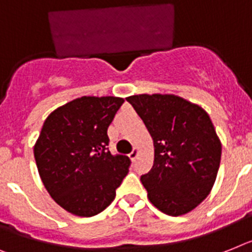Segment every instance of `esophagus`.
<instances>
[{
  "instance_id": "esophagus-1",
  "label": "esophagus",
  "mask_w": 252,
  "mask_h": 252,
  "mask_svg": "<svg viewBox=\"0 0 252 252\" xmlns=\"http://www.w3.org/2000/svg\"><path fill=\"white\" fill-rule=\"evenodd\" d=\"M137 156H138V149H137V147H134V149L132 150V152L129 154L130 160H132V161H134V160L137 158Z\"/></svg>"
}]
</instances>
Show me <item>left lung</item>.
<instances>
[{"label": "left lung", "mask_w": 252, "mask_h": 252, "mask_svg": "<svg viewBox=\"0 0 252 252\" xmlns=\"http://www.w3.org/2000/svg\"><path fill=\"white\" fill-rule=\"evenodd\" d=\"M149 129L154 166L141 177L154 206L172 217L187 214L211 191L221 143L202 107L174 94L126 97Z\"/></svg>", "instance_id": "left-lung-1"}]
</instances>
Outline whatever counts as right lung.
Wrapping results in <instances>:
<instances>
[{"instance_id": "add662e5", "label": "right lung", "mask_w": 252, "mask_h": 252, "mask_svg": "<svg viewBox=\"0 0 252 252\" xmlns=\"http://www.w3.org/2000/svg\"><path fill=\"white\" fill-rule=\"evenodd\" d=\"M124 102L84 96L47 116L34 146L38 173L50 196L78 217H94L115 198L130 158L111 155L107 128Z\"/></svg>"}]
</instances>
